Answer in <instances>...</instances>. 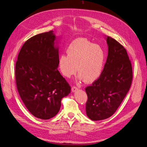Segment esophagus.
Wrapping results in <instances>:
<instances>
[{"label": "esophagus", "mask_w": 147, "mask_h": 147, "mask_svg": "<svg viewBox=\"0 0 147 147\" xmlns=\"http://www.w3.org/2000/svg\"><path fill=\"white\" fill-rule=\"evenodd\" d=\"M77 90H78V88H77L76 86H73V87L72 88V91L73 92H76Z\"/></svg>", "instance_id": "esophagus-1"}]
</instances>
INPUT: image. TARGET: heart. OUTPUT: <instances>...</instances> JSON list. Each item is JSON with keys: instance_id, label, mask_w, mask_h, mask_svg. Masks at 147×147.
Wrapping results in <instances>:
<instances>
[{"instance_id": "obj_1", "label": "heart", "mask_w": 147, "mask_h": 147, "mask_svg": "<svg viewBox=\"0 0 147 147\" xmlns=\"http://www.w3.org/2000/svg\"><path fill=\"white\" fill-rule=\"evenodd\" d=\"M67 55L59 58V69L65 77H70L77 72L79 81L92 83L98 79L103 72L105 53L99 45L84 38L75 39L66 50Z\"/></svg>"}]
</instances>
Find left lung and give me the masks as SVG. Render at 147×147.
<instances>
[{"label": "left lung", "mask_w": 147, "mask_h": 147, "mask_svg": "<svg viewBox=\"0 0 147 147\" xmlns=\"http://www.w3.org/2000/svg\"><path fill=\"white\" fill-rule=\"evenodd\" d=\"M108 56L100 77L86 88V112L93 121L110 117L116 112L129 90L132 69L127 51L116 40L105 37Z\"/></svg>", "instance_id": "1"}]
</instances>
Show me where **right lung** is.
Instances as JSON below:
<instances>
[{
	"label": "right lung",
	"mask_w": 147,
	"mask_h": 147,
	"mask_svg": "<svg viewBox=\"0 0 147 147\" xmlns=\"http://www.w3.org/2000/svg\"><path fill=\"white\" fill-rule=\"evenodd\" d=\"M59 38L53 30L34 35L24 43L16 63L19 94L30 113L40 119L56 116L61 99L70 92L57 70Z\"/></svg>",
	"instance_id": "add662e5"
}]
</instances>
